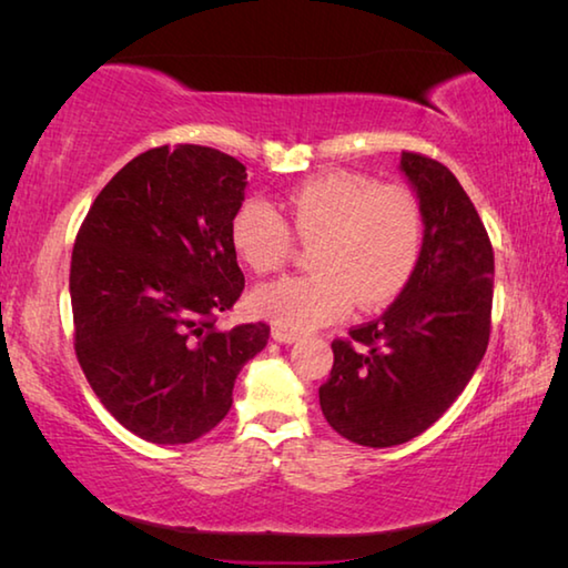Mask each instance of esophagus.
Here are the masks:
<instances>
[{"label":"esophagus","mask_w":568,"mask_h":568,"mask_svg":"<svg viewBox=\"0 0 568 568\" xmlns=\"http://www.w3.org/2000/svg\"><path fill=\"white\" fill-rule=\"evenodd\" d=\"M273 341L283 343V345H291L297 341V335L291 333V331H283V328H273Z\"/></svg>","instance_id":"obj_1"}]
</instances>
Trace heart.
<instances>
[{"mask_svg":"<svg viewBox=\"0 0 568 568\" xmlns=\"http://www.w3.org/2000/svg\"><path fill=\"white\" fill-rule=\"evenodd\" d=\"M283 210L297 237L320 240L313 247L318 273L281 277L250 295L255 315L277 328L313 333L345 318L355 301L363 307L386 305L416 271L423 213L406 187L333 170L293 185ZM290 229L271 205L250 197L230 220V245L250 271L271 273L291 255Z\"/></svg>","mask_w":568,"mask_h":568,"instance_id":"1","label":"heart"}]
</instances>
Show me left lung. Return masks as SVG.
<instances>
[{
	"mask_svg": "<svg viewBox=\"0 0 568 568\" xmlns=\"http://www.w3.org/2000/svg\"><path fill=\"white\" fill-rule=\"evenodd\" d=\"M423 213L410 281L381 318L333 341L321 410L358 446L406 444L444 416L474 378L488 345L494 247L474 203L440 162L400 152Z\"/></svg>",
	"mask_w": 568,
	"mask_h": 568,
	"instance_id": "1",
	"label": "left lung"
}]
</instances>
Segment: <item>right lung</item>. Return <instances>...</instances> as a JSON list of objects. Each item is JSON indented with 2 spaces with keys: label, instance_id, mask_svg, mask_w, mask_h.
<instances>
[{
  "label": "right lung",
  "instance_id": "1",
  "mask_svg": "<svg viewBox=\"0 0 568 568\" xmlns=\"http://www.w3.org/2000/svg\"><path fill=\"white\" fill-rule=\"evenodd\" d=\"M247 172L225 152L155 148L128 162L77 233L74 351L102 406L134 436L192 444L233 406L265 323L220 331L245 277L230 245Z\"/></svg>",
  "mask_w": 568,
  "mask_h": 568
}]
</instances>
